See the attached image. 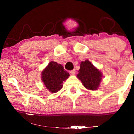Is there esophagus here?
<instances>
[{
  "label": "esophagus",
  "mask_w": 134,
  "mask_h": 134,
  "mask_svg": "<svg viewBox=\"0 0 134 134\" xmlns=\"http://www.w3.org/2000/svg\"><path fill=\"white\" fill-rule=\"evenodd\" d=\"M75 72H76L75 70H71V71H70V72L71 75H74V74H75Z\"/></svg>",
  "instance_id": "obj_1"
}]
</instances>
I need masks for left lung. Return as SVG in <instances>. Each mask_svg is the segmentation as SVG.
Here are the masks:
<instances>
[{
    "label": "left lung",
    "mask_w": 134,
    "mask_h": 134,
    "mask_svg": "<svg viewBox=\"0 0 134 134\" xmlns=\"http://www.w3.org/2000/svg\"><path fill=\"white\" fill-rule=\"evenodd\" d=\"M77 75L84 87L89 90H96L102 80V73L88 60L81 62Z\"/></svg>",
    "instance_id": "8db88e82"
}]
</instances>
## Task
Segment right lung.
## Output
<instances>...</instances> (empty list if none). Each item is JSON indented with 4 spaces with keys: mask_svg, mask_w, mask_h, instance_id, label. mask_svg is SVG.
Listing matches in <instances>:
<instances>
[{
    "mask_svg": "<svg viewBox=\"0 0 134 134\" xmlns=\"http://www.w3.org/2000/svg\"><path fill=\"white\" fill-rule=\"evenodd\" d=\"M70 74L63 65L57 62H49L41 72V80L46 89L54 93L63 87V81L69 77Z\"/></svg>",
    "mask_w": 134,
    "mask_h": 134,
    "instance_id": "1",
    "label": "right lung"
}]
</instances>
